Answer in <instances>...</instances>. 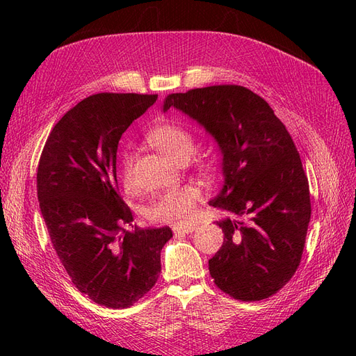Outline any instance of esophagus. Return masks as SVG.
<instances>
[{"label":"esophagus","mask_w":356,"mask_h":356,"mask_svg":"<svg viewBox=\"0 0 356 356\" xmlns=\"http://www.w3.org/2000/svg\"><path fill=\"white\" fill-rule=\"evenodd\" d=\"M172 230H174L175 234H188V233L196 230V225L195 224H190V225L188 224L187 225H174V227H172Z\"/></svg>","instance_id":"1"}]
</instances>
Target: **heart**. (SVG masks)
<instances>
[{"label":"heart","instance_id":"obj_1","mask_svg":"<svg viewBox=\"0 0 356 356\" xmlns=\"http://www.w3.org/2000/svg\"><path fill=\"white\" fill-rule=\"evenodd\" d=\"M148 143L156 147L159 152L168 156L170 160L178 161L182 157H190L193 148H195V139L193 135L175 123H165L154 127L147 135ZM122 179L126 188L134 187L132 166L131 160L126 159ZM200 199V190L191 186H184L172 188L160 193L145 208V215L148 220L156 222H174L184 224L190 221L195 215L196 203Z\"/></svg>","mask_w":356,"mask_h":356}]
</instances>
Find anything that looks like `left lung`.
I'll return each mask as SVG.
<instances>
[{"label":"left lung","instance_id":"obj_1","mask_svg":"<svg viewBox=\"0 0 356 356\" xmlns=\"http://www.w3.org/2000/svg\"><path fill=\"white\" fill-rule=\"evenodd\" d=\"M188 115L217 143L224 184L209 204L227 212L217 221L224 243L209 273L236 300L273 296L303 254L310 221L309 182L284 123L260 96L242 86L170 93L163 113Z\"/></svg>","mask_w":356,"mask_h":356}]
</instances>
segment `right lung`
<instances>
[{
	"label": "right lung",
	"mask_w": 356,
	"mask_h": 356,
	"mask_svg": "<svg viewBox=\"0 0 356 356\" xmlns=\"http://www.w3.org/2000/svg\"><path fill=\"white\" fill-rule=\"evenodd\" d=\"M156 99L89 96L55 124L38 163L37 197L53 248L80 293L105 307L132 306L154 286L172 238L169 227L127 230L134 215L117 191L118 141Z\"/></svg>",
	"instance_id": "obj_1"
}]
</instances>
